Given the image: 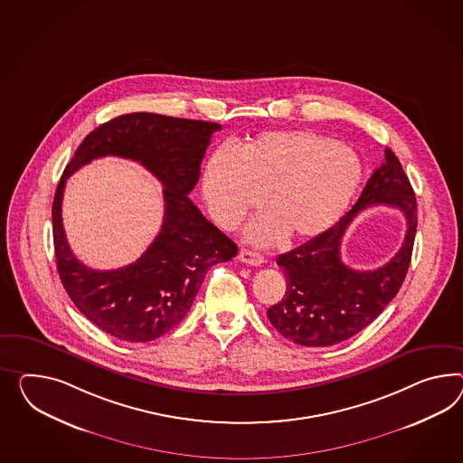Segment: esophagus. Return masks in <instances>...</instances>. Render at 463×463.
Instances as JSON below:
<instances>
[{
  "mask_svg": "<svg viewBox=\"0 0 463 463\" xmlns=\"http://www.w3.org/2000/svg\"><path fill=\"white\" fill-rule=\"evenodd\" d=\"M238 259L243 261V263H247V265H253V267H260L261 263L265 261V259L261 257L260 253L247 249L240 250Z\"/></svg>",
  "mask_w": 463,
  "mask_h": 463,
  "instance_id": "obj_1",
  "label": "esophagus"
}]
</instances>
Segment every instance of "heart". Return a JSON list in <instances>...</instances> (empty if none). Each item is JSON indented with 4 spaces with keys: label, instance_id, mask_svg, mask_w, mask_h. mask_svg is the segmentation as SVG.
<instances>
[{
    "label": "heart",
    "instance_id": "obj_1",
    "mask_svg": "<svg viewBox=\"0 0 463 463\" xmlns=\"http://www.w3.org/2000/svg\"><path fill=\"white\" fill-rule=\"evenodd\" d=\"M363 179L356 153L310 131H269L250 141L240 157L218 149L203 175L208 210L223 228H235L265 194L269 213L249 238L270 245L287 235L306 241L327 232L347 210Z\"/></svg>",
    "mask_w": 463,
    "mask_h": 463
}]
</instances>
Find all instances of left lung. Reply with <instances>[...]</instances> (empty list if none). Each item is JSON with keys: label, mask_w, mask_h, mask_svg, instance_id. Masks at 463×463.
Masks as SVG:
<instances>
[{"label": "left lung", "mask_w": 463, "mask_h": 463, "mask_svg": "<svg viewBox=\"0 0 463 463\" xmlns=\"http://www.w3.org/2000/svg\"><path fill=\"white\" fill-rule=\"evenodd\" d=\"M374 203L402 209L407 218V235L401 251L386 266L359 273L340 260V241L356 213ZM416 223L415 191L402 163L386 147L384 163L371 175L356 204L319 237L279 255L277 265L284 270L287 292L267 310L273 327L292 343L307 347L334 345L363 331L403 284Z\"/></svg>", "instance_id": "1"}]
</instances>
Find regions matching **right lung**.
<instances>
[{
    "label": "right lung",
    "instance_id": "add662e5",
    "mask_svg": "<svg viewBox=\"0 0 463 463\" xmlns=\"http://www.w3.org/2000/svg\"><path fill=\"white\" fill-rule=\"evenodd\" d=\"M220 129L216 122L124 114L90 132L65 167L52 206L57 270L71 302L99 329L129 343L155 341L188 314L206 272L237 255V243L188 196ZM106 155L132 158L162 181L165 220L141 260L116 271H94L71 253L61 225V198L71 174Z\"/></svg>",
    "mask_w": 463,
    "mask_h": 463
}]
</instances>
